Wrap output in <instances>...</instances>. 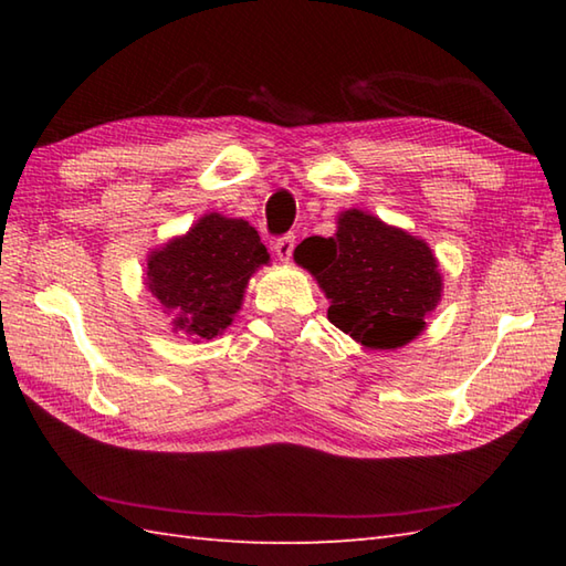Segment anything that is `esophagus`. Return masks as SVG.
Instances as JSON below:
<instances>
[{"label":"esophagus","mask_w":566,"mask_h":566,"mask_svg":"<svg viewBox=\"0 0 566 566\" xmlns=\"http://www.w3.org/2000/svg\"><path fill=\"white\" fill-rule=\"evenodd\" d=\"M294 245H296L294 235H292V233H286V235H282V238H276L272 248H274V252H276V258H280L282 262H286V260H292Z\"/></svg>","instance_id":"esophagus-1"}]
</instances>
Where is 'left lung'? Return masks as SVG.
<instances>
[{"label":"left lung","mask_w":566,"mask_h":566,"mask_svg":"<svg viewBox=\"0 0 566 566\" xmlns=\"http://www.w3.org/2000/svg\"><path fill=\"white\" fill-rule=\"evenodd\" d=\"M294 260L331 298L328 321L371 350H394L426 328L442 276L426 240L350 209L333 238L311 235Z\"/></svg>","instance_id":"left-lung-1"}]
</instances>
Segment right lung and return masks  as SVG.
Here are the masks:
<instances>
[{"label":"right lung","instance_id":"add662e5","mask_svg":"<svg viewBox=\"0 0 566 566\" xmlns=\"http://www.w3.org/2000/svg\"><path fill=\"white\" fill-rule=\"evenodd\" d=\"M268 262L270 252L248 221L207 213L150 252L146 284L172 316L175 333L201 343L231 326L250 276Z\"/></svg>","mask_w":566,"mask_h":566}]
</instances>
